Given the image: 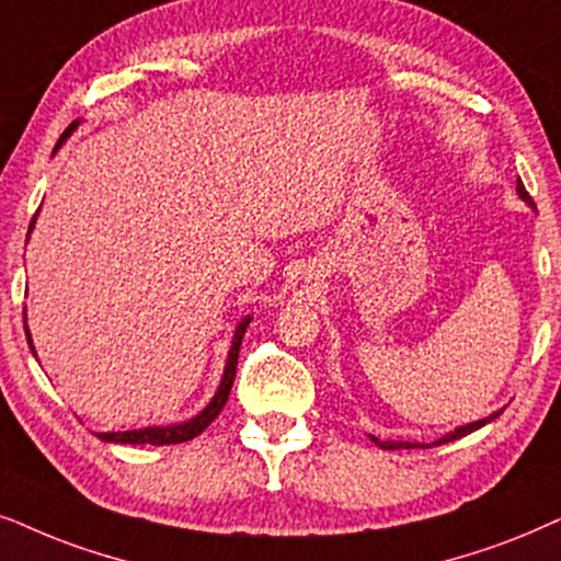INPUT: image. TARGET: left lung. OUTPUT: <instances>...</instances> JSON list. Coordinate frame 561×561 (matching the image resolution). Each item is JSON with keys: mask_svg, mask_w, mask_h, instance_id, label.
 I'll return each mask as SVG.
<instances>
[{"mask_svg": "<svg viewBox=\"0 0 561 561\" xmlns=\"http://www.w3.org/2000/svg\"><path fill=\"white\" fill-rule=\"evenodd\" d=\"M515 192H518V197L524 199V203H526L528 207H534V199L528 197L526 186H524V182H520V179H518V184H515ZM500 413H503V410H495V413L488 415V417H482V421H474V423L459 425V428H454V431H449V433H444L442 438H436V442H431V444H421V442H382V438H377V436H369V438H371V444H377L379 449H385V451H394V449H431V446H442V444L457 442V438L467 436V433H472V431H477V428H482V425H488L490 421H495V417H497Z\"/></svg>", "mask_w": 561, "mask_h": 561, "instance_id": "8db88e82", "label": "left lung"}]
</instances>
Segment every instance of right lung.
<instances>
[{"mask_svg":"<svg viewBox=\"0 0 561 561\" xmlns=\"http://www.w3.org/2000/svg\"><path fill=\"white\" fill-rule=\"evenodd\" d=\"M81 119H73L69 128L64 130V136L58 138V144L54 148V153L58 151L66 144V138H71V133L79 128ZM35 228V218L30 222V233H33ZM27 323V320H25ZM251 323V316L241 318V323L236 325L233 331V341H230V348H228V358H226V369H222V377H220V385L218 390H215L213 400L207 402V405L199 410L197 415L190 417V421H182V423H171V425H146V428H136V431H102L96 433V438H102V442L107 444H153V446H167V444H182V442H192L194 436H199L207 425H210L215 417L220 415V410L226 408L228 402V394H230V387H233V379H236V367H238V351H241V341H243V333L245 328ZM25 335H27V343H30V351L35 354V346H33V335H30L27 325H25Z\"/></svg>","mask_w":561,"mask_h":561,"instance_id":"right-lung-1","label":"right lung"}]
</instances>
